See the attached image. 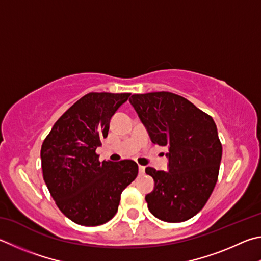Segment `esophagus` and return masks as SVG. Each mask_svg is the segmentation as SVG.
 Returning <instances> with one entry per match:
<instances>
[{"instance_id": "34e87169", "label": "esophagus", "mask_w": 261, "mask_h": 261, "mask_svg": "<svg viewBox=\"0 0 261 261\" xmlns=\"http://www.w3.org/2000/svg\"><path fill=\"white\" fill-rule=\"evenodd\" d=\"M144 170H145V167H144V166H142V165H139V172H140V174H143V173H144Z\"/></svg>"}]
</instances>
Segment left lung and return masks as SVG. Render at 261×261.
<instances>
[{"label":"left lung","instance_id":"obj_1","mask_svg":"<svg viewBox=\"0 0 261 261\" xmlns=\"http://www.w3.org/2000/svg\"><path fill=\"white\" fill-rule=\"evenodd\" d=\"M152 143L167 147V171L145 168L154 187L145 195L159 220L182 222L196 216L216 187L222 145L213 119L182 96L168 91L129 98Z\"/></svg>","mask_w":261,"mask_h":261}]
</instances>
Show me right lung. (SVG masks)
I'll use <instances>...</instances> for the list:
<instances>
[{
	"instance_id": "add662e5",
	"label": "right lung",
	"mask_w": 261,
	"mask_h": 261,
	"mask_svg": "<svg viewBox=\"0 0 261 261\" xmlns=\"http://www.w3.org/2000/svg\"><path fill=\"white\" fill-rule=\"evenodd\" d=\"M129 93H89L55 122L41 148L45 185L58 208L81 226H99L118 211L123 189L139 172L134 161H98L96 149Z\"/></svg>"
}]
</instances>
